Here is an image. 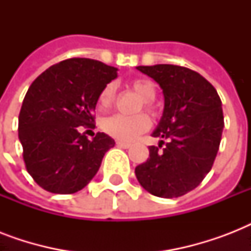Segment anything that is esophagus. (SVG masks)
Returning <instances> with one entry per match:
<instances>
[{
  "label": "esophagus",
  "mask_w": 251,
  "mask_h": 251,
  "mask_svg": "<svg viewBox=\"0 0 251 251\" xmlns=\"http://www.w3.org/2000/svg\"><path fill=\"white\" fill-rule=\"evenodd\" d=\"M116 145H117L118 147H121V149H129L130 146H131V143H129V142L117 141V142H116Z\"/></svg>",
  "instance_id": "obj_1"
}]
</instances>
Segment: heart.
<instances>
[{
  "label": "heart",
  "instance_id": "obj_1",
  "mask_svg": "<svg viewBox=\"0 0 251 251\" xmlns=\"http://www.w3.org/2000/svg\"><path fill=\"white\" fill-rule=\"evenodd\" d=\"M130 87L138 96L143 100V106L149 112H152V101L156 96V86L152 80L146 78H137L130 82ZM116 86L113 83L106 84L99 94L98 106L100 110L108 109L113 104ZM150 127V120L145 114L135 116H124V114H112L101 121V129L108 135L118 141H131L139 134L145 133Z\"/></svg>",
  "mask_w": 251,
  "mask_h": 251
}]
</instances>
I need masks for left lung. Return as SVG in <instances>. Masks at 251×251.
<instances>
[{"label": "left lung", "instance_id": "obj_1", "mask_svg": "<svg viewBox=\"0 0 251 251\" xmlns=\"http://www.w3.org/2000/svg\"><path fill=\"white\" fill-rule=\"evenodd\" d=\"M164 95V110L150 146V157L135 168L141 186L160 198H177L202 182L211 171L222 141L224 117L215 87L201 74L176 65L138 66Z\"/></svg>", "mask_w": 251, "mask_h": 251}]
</instances>
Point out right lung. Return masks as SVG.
Segmentation results:
<instances>
[{
  "label": "right lung",
  "mask_w": 251,
  "mask_h": 251,
  "mask_svg": "<svg viewBox=\"0 0 251 251\" xmlns=\"http://www.w3.org/2000/svg\"><path fill=\"white\" fill-rule=\"evenodd\" d=\"M117 70L91 58H70L47 69L29 86L18 134L27 172L44 190H82L116 145L105 133L90 141L78 127L94 126L99 94L117 78Z\"/></svg>",
  "instance_id": "add662e5"
}]
</instances>
